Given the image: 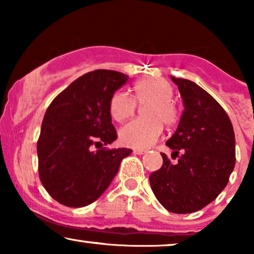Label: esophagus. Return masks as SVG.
I'll list each match as a JSON object with an SVG mask.
<instances>
[{"mask_svg": "<svg viewBox=\"0 0 254 254\" xmlns=\"http://www.w3.org/2000/svg\"><path fill=\"white\" fill-rule=\"evenodd\" d=\"M145 151H147V150H144V149H133L132 153L133 154H138V155H142V154H144Z\"/></svg>", "mask_w": 254, "mask_h": 254, "instance_id": "esophagus-1", "label": "esophagus"}]
</instances>
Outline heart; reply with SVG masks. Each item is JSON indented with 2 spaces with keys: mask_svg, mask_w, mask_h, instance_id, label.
<instances>
[{
  "mask_svg": "<svg viewBox=\"0 0 254 254\" xmlns=\"http://www.w3.org/2000/svg\"><path fill=\"white\" fill-rule=\"evenodd\" d=\"M133 98L125 92H117L110 100L111 117L117 122L135 115L137 104H148L143 110L145 118L135 119L121 129L122 143L137 149H145L153 145L161 136L164 123L172 127L177 123L179 110L172 100L173 87L164 78H145L133 86Z\"/></svg>",
  "mask_w": 254,
  "mask_h": 254,
  "instance_id": "b5f03b06",
  "label": "heart"
}]
</instances>
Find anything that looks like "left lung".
<instances>
[{"label":"left lung","mask_w":254,"mask_h":254,"mask_svg":"<svg viewBox=\"0 0 254 254\" xmlns=\"http://www.w3.org/2000/svg\"><path fill=\"white\" fill-rule=\"evenodd\" d=\"M171 80L185 109L166 145L173 150L172 157L179 159L173 165L162 153L164 164L150 174L149 182L164 208L190 214L211 203L228 184L235 165V136L228 115L208 92L190 80Z\"/></svg>","instance_id":"1"}]
</instances>
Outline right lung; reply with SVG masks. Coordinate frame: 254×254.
Returning <instances> with one entry per match:
<instances>
[{"instance_id":"1","label":"right lung","mask_w":254,"mask_h":254,"mask_svg":"<svg viewBox=\"0 0 254 254\" xmlns=\"http://www.w3.org/2000/svg\"><path fill=\"white\" fill-rule=\"evenodd\" d=\"M127 81L118 71H89L49 105L37 142L38 173L58 203L71 208L93 203L130 155L127 148L103 147L117 138L110 100Z\"/></svg>"}]
</instances>
